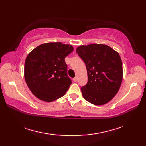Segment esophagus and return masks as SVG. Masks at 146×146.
<instances>
[{
  "instance_id": "1",
  "label": "esophagus",
  "mask_w": 146,
  "mask_h": 146,
  "mask_svg": "<svg viewBox=\"0 0 146 146\" xmlns=\"http://www.w3.org/2000/svg\"><path fill=\"white\" fill-rule=\"evenodd\" d=\"M77 80H78V78H77V77H75V78H74L73 79V80L74 81V82H77Z\"/></svg>"
}]
</instances>
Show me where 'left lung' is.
<instances>
[{
	"instance_id": "1",
	"label": "left lung",
	"mask_w": 146,
	"mask_h": 146,
	"mask_svg": "<svg viewBox=\"0 0 146 146\" xmlns=\"http://www.w3.org/2000/svg\"><path fill=\"white\" fill-rule=\"evenodd\" d=\"M76 52L85 63L88 82L81 88L86 101L101 105L110 101L122 81V63L119 54L108 46H80Z\"/></svg>"
}]
</instances>
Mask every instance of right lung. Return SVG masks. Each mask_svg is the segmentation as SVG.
Wrapping results in <instances>:
<instances>
[{"label":"right lung","instance_id":"right-lung-1","mask_svg":"<svg viewBox=\"0 0 146 146\" xmlns=\"http://www.w3.org/2000/svg\"><path fill=\"white\" fill-rule=\"evenodd\" d=\"M72 46L61 42L40 45L27 55L24 64L27 85L37 98L52 102L65 94L71 84L64 59Z\"/></svg>","mask_w":146,"mask_h":146}]
</instances>
